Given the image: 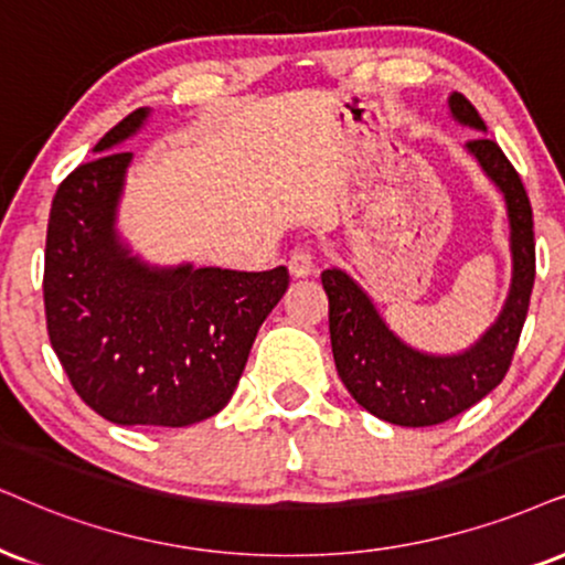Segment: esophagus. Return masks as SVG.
Listing matches in <instances>:
<instances>
[{
    "mask_svg": "<svg viewBox=\"0 0 565 565\" xmlns=\"http://www.w3.org/2000/svg\"><path fill=\"white\" fill-rule=\"evenodd\" d=\"M312 268H316V255H312L310 247H297L295 253L289 255L291 276H297V278L310 276Z\"/></svg>",
    "mask_w": 565,
    "mask_h": 565,
    "instance_id": "obj_1",
    "label": "esophagus"
}]
</instances>
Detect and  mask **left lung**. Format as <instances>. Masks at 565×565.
Masks as SVG:
<instances>
[{
  "mask_svg": "<svg viewBox=\"0 0 565 565\" xmlns=\"http://www.w3.org/2000/svg\"><path fill=\"white\" fill-rule=\"evenodd\" d=\"M459 122L484 132L482 117L461 93L451 96ZM484 174L505 198L511 224L513 278L505 307L495 326L469 352L430 356L414 352L385 328L365 291L344 270H323L328 295V328L335 370L354 402L370 414L402 427L448 423L484 398L509 373L534 287V221L519 171L488 135L467 142Z\"/></svg>",
  "mask_w": 565,
  "mask_h": 565,
  "instance_id": "obj_1",
  "label": "left lung"
}]
</instances>
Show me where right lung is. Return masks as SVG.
<instances>
[{
    "label": "right lung",
    "mask_w": 565,
    "mask_h": 565,
    "mask_svg": "<svg viewBox=\"0 0 565 565\" xmlns=\"http://www.w3.org/2000/svg\"><path fill=\"white\" fill-rule=\"evenodd\" d=\"M146 114H127L98 140L102 156L56 188L46 230V331L77 396L104 419L184 427L230 404L289 270H151L127 255L114 211L132 153L111 148Z\"/></svg>",
    "instance_id": "obj_1"
}]
</instances>
